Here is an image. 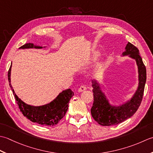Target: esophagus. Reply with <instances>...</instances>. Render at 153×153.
I'll list each match as a JSON object with an SVG mask.
<instances>
[{"instance_id":"34e87169","label":"esophagus","mask_w":153,"mask_h":153,"mask_svg":"<svg viewBox=\"0 0 153 153\" xmlns=\"http://www.w3.org/2000/svg\"><path fill=\"white\" fill-rule=\"evenodd\" d=\"M86 89H87V88L85 86H84V85L80 86V88H79V90H78V91H79V92H83V91H85V90H86Z\"/></svg>"}]
</instances>
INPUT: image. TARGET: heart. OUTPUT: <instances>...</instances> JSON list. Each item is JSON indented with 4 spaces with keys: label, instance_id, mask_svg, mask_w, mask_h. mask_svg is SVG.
<instances>
[{
    "label": "heart",
    "instance_id": "obj_1",
    "mask_svg": "<svg viewBox=\"0 0 153 153\" xmlns=\"http://www.w3.org/2000/svg\"><path fill=\"white\" fill-rule=\"evenodd\" d=\"M96 55H92V59H95V58H96Z\"/></svg>",
    "mask_w": 153,
    "mask_h": 153
}]
</instances>
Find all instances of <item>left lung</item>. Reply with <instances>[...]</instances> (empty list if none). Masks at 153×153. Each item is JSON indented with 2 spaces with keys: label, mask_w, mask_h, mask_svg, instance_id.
I'll return each instance as SVG.
<instances>
[{
  "label": "left lung",
  "mask_w": 153,
  "mask_h": 153,
  "mask_svg": "<svg viewBox=\"0 0 153 153\" xmlns=\"http://www.w3.org/2000/svg\"><path fill=\"white\" fill-rule=\"evenodd\" d=\"M121 56H128L136 61L138 70V86L132 97L122 104L114 105L110 103L103 91L98 80H92L94 103L91 108L92 117L102 126H110L122 123L129 119L138 110L142 101L146 79V72L139 49L128 42Z\"/></svg>",
  "instance_id": "1"
}]
</instances>
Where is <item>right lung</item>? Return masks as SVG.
Instances as JSON below:
<instances>
[{
	"mask_svg": "<svg viewBox=\"0 0 153 153\" xmlns=\"http://www.w3.org/2000/svg\"><path fill=\"white\" fill-rule=\"evenodd\" d=\"M47 46H37L33 45V43H27L20 47L19 49H43L45 48ZM11 68L12 63L8 73L9 85L13 92L18 107L24 116L32 122L43 125V126H53L57 125L66 114L68 108V102L71 98L74 96V92L68 88L63 90L57 96V97L49 102L48 104L37 105V106L27 104L16 94L14 89L12 88L10 79Z\"/></svg>",
	"mask_w": 153,
	"mask_h": 153,
	"instance_id": "right-lung-1",
	"label": "right lung"
}]
</instances>
